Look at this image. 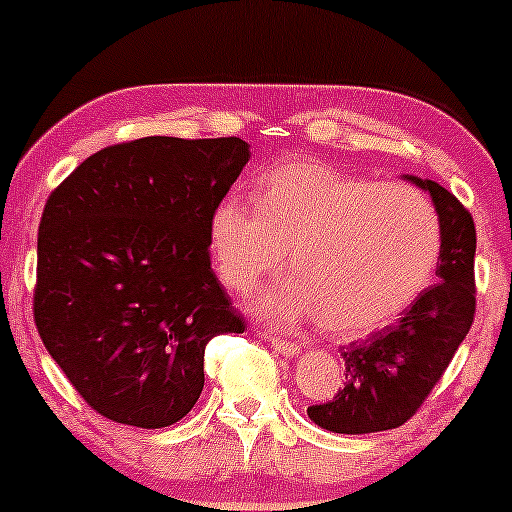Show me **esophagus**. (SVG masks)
<instances>
[{
  "mask_svg": "<svg viewBox=\"0 0 512 512\" xmlns=\"http://www.w3.org/2000/svg\"><path fill=\"white\" fill-rule=\"evenodd\" d=\"M269 342H272V346L276 351H279V354H284V356H289V358H293V356H298L303 351V346L301 344H293V342H286V339H276V337H269Z\"/></svg>",
  "mask_w": 512,
  "mask_h": 512,
  "instance_id": "1",
  "label": "esophagus"
}]
</instances>
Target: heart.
Segmentation results:
<instances>
[{
    "mask_svg": "<svg viewBox=\"0 0 512 512\" xmlns=\"http://www.w3.org/2000/svg\"><path fill=\"white\" fill-rule=\"evenodd\" d=\"M209 245L233 289L281 269L291 250L296 276L255 293L252 308L281 325L322 315L327 332L351 339L383 330L424 293L443 231L431 199L414 187L286 161L262 175L255 204H216Z\"/></svg>",
    "mask_w": 512,
    "mask_h": 512,
    "instance_id": "obj_1",
    "label": "heart"
}]
</instances>
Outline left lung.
I'll use <instances>...</instances> for the list:
<instances>
[{
    "instance_id": "1",
    "label": "left lung",
    "mask_w": 512,
    "mask_h": 512,
    "mask_svg": "<svg viewBox=\"0 0 512 512\" xmlns=\"http://www.w3.org/2000/svg\"><path fill=\"white\" fill-rule=\"evenodd\" d=\"M404 178L431 195L440 216L438 281L395 325L342 349V390L330 402L308 407L310 421L325 431L358 436L402 426L424 404L474 322L477 231L472 214L436 180Z\"/></svg>"
}]
</instances>
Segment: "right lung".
I'll use <instances>...</instances> for the list:
<instances>
[{
  "instance_id": "add662e5",
  "label": "right lung",
  "mask_w": 512,
  "mask_h": 512,
  "mask_svg": "<svg viewBox=\"0 0 512 512\" xmlns=\"http://www.w3.org/2000/svg\"><path fill=\"white\" fill-rule=\"evenodd\" d=\"M248 161L238 137L134 139L88 156L45 204L35 327L105 419L180 421L204 346L245 330L211 272L209 219Z\"/></svg>"
}]
</instances>
